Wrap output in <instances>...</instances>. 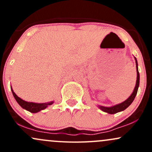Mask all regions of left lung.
Here are the masks:
<instances>
[{
	"label": "left lung",
	"mask_w": 152,
	"mask_h": 152,
	"mask_svg": "<svg viewBox=\"0 0 152 152\" xmlns=\"http://www.w3.org/2000/svg\"><path fill=\"white\" fill-rule=\"evenodd\" d=\"M134 59H135V62H136V67H137V81H136V85L135 87H134V89L132 92V94H131L130 96L126 100H125L124 102L120 103L118 104H116V105L112 106H101V105H98V107L102 111H104V112L108 113V114H116V113L120 112V111H124L128 108L132 103L133 102V101L135 99L136 96H137V91H138V88L139 86V70H138V63H137V60L136 58V57H134Z\"/></svg>",
	"instance_id": "1"
}]
</instances>
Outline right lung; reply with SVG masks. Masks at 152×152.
<instances>
[{
    "mask_svg": "<svg viewBox=\"0 0 152 152\" xmlns=\"http://www.w3.org/2000/svg\"><path fill=\"white\" fill-rule=\"evenodd\" d=\"M11 88L12 94H13V96L15 99L18 104L20 105L23 109L27 110V111H30L31 113H38L39 111H41V110H43L46 109L48 106L52 105L53 104V102H50L47 103H41V104H39V103H34V102H26V101L23 100L22 99H20V97H18L16 94H15V92L13 91L12 87H10Z\"/></svg>",
    "mask_w": 152,
    "mask_h": 152,
    "instance_id": "1",
    "label": "right lung"
}]
</instances>
